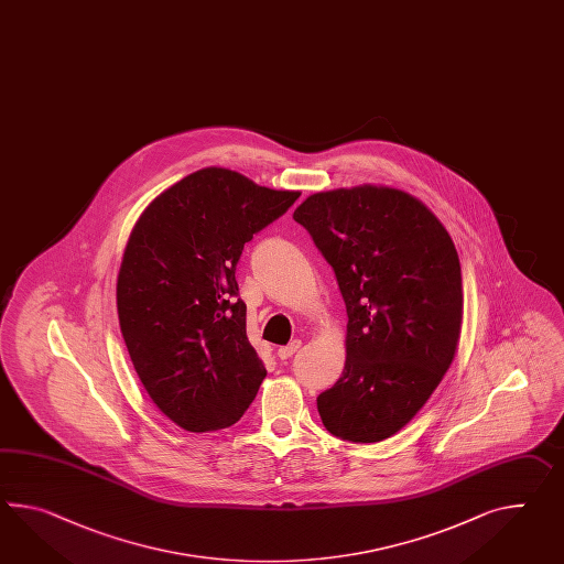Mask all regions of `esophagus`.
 Instances as JSON below:
<instances>
[{
  "label": "esophagus",
  "mask_w": 564,
  "mask_h": 564,
  "mask_svg": "<svg viewBox=\"0 0 564 564\" xmlns=\"http://www.w3.org/2000/svg\"><path fill=\"white\" fill-rule=\"evenodd\" d=\"M300 346H302V340H291L288 346H281L276 350V357L281 358V360H288V358L293 357L300 350Z\"/></svg>",
  "instance_id": "34e87169"
}]
</instances>
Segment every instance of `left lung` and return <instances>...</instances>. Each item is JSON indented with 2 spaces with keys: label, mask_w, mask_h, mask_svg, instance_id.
<instances>
[{
  "label": "left lung",
  "mask_w": 564,
  "mask_h": 564,
  "mask_svg": "<svg viewBox=\"0 0 564 564\" xmlns=\"http://www.w3.org/2000/svg\"><path fill=\"white\" fill-rule=\"evenodd\" d=\"M293 220L334 269L348 316L343 377L317 412L338 438L381 442L453 365L463 324L453 238L420 199L377 185L314 193Z\"/></svg>",
  "instance_id": "8db88e82"
}]
</instances>
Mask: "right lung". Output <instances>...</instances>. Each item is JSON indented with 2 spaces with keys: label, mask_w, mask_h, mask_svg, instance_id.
Masks as SVG:
<instances>
[{
  "label": "right lung",
  "mask_w": 564,
  "mask_h": 564,
  "mask_svg": "<svg viewBox=\"0 0 564 564\" xmlns=\"http://www.w3.org/2000/svg\"><path fill=\"white\" fill-rule=\"evenodd\" d=\"M297 197L207 166L161 193L128 238L120 330L147 393L183 430L232 426L257 398L267 371L248 343L236 264Z\"/></svg>",
  "instance_id": "add662e5"
}]
</instances>
